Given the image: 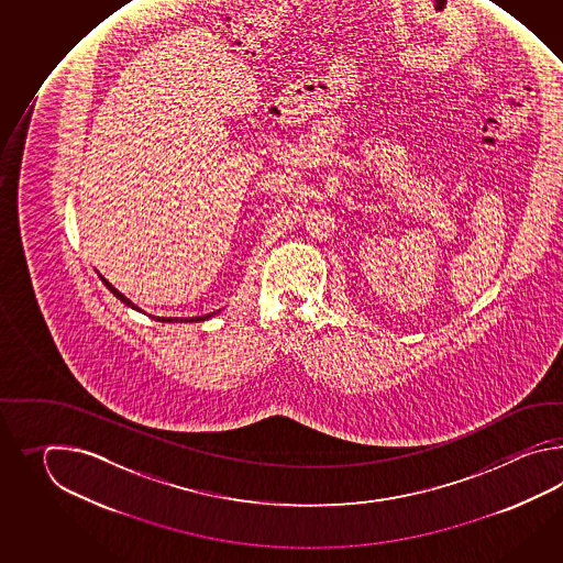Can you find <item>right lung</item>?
I'll return each instance as SVG.
<instances>
[{
    "label": "right lung",
    "instance_id": "obj_1",
    "mask_svg": "<svg viewBox=\"0 0 563 563\" xmlns=\"http://www.w3.org/2000/svg\"><path fill=\"white\" fill-rule=\"evenodd\" d=\"M98 276H100V274H98ZM100 279H102V282H104V286L108 287V289H110V291H112V294H114V296H117V298L120 299V301H122V303H126V306H129V308H132V310H136V311H143L141 310V308H139V306H134V303H132L131 299L126 298V296H122V294H120L119 289H117V287L112 286V284H108L107 279H104V277L100 276ZM217 311H211V313H205V316H195V318H156V316H151V318H155L156 322H205V320H209V318H211V316H216Z\"/></svg>",
    "mask_w": 563,
    "mask_h": 563
}]
</instances>
